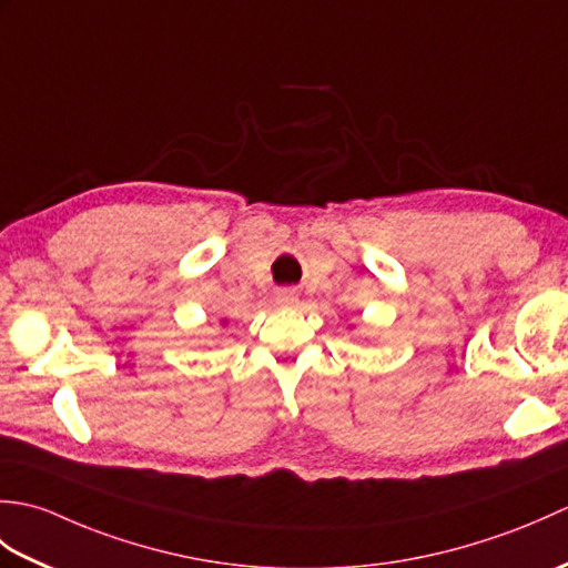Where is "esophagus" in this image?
I'll return each instance as SVG.
<instances>
[{"label": "esophagus", "mask_w": 568, "mask_h": 568, "mask_svg": "<svg viewBox=\"0 0 568 568\" xmlns=\"http://www.w3.org/2000/svg\"><path fill=\"white\" fill-rule=\"evenodd\" d=\"M275 303L277 305H295L297 295L293 291H287V287H283V291H275Z\"/></svg>", "instance_id": "34e87169"}]
</instances>
